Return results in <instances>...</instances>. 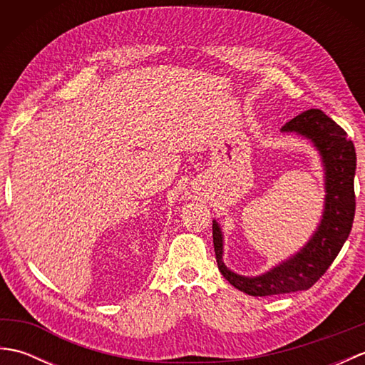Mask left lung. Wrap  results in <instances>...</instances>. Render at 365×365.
<instances>
[{
	"label": "left lung",
	"mask_w": 365,
	"mask_h": 365,
	"mask_svg": "<svg viewBox=\"0 0 365 365\" xmlns=\"http://www.w3.org/2000/svg\"><path fill=\"white\" fill-rule=\"evenodd\" d=\"M281 131L312 143L322 158L327 195L320 222L307 243L259 276H243L226 267L222 260L224 235L220 222L213 220V246L221 274L235 289L251 297L311 289L342 250L354 220L356 152L345 130L322 110H307L287 122Z\"/></svg>",
	"instance_id": "8db88e82"
}]
</instances>
